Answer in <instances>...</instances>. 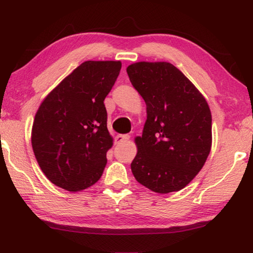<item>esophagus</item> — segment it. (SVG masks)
Wrapping results in <instances>:
<instances>
[{
    "instance_id": "obj_1",
    "label": "esophagus",
    "mask_w": 253,
    "mask_h": 253,
    "mask_svg": "<svg viewBox=\"0 0 253 253\" xmlns=\"http://www.w3.org/2000/svg\"><path fill=\"white\" fill-rule=\"evenodd\" d=\"M129 138H130L129 134H119V135H116L115 142L116 144H122V142H126L129 140Z\"/></svg>"
}]
</instances>
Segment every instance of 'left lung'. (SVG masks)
<instances>
[{"label":"left lung","mask_w":253,"mask_h":253,"mask_svg":"<svg viewBox=\"0 0 253 253\" xmlns=\"http://www.w3.org/2000/svg\"><path fill=\"white\" fill-rule=\"evenodd\" d=\"M133 87L146 102L137 155L131 163L135 180L155 193L186 187L202 169L211 151L212 119L203 94L167 61L127 66Z\"/></svg>","instance_id":"left-lung-1"}]
</instances>
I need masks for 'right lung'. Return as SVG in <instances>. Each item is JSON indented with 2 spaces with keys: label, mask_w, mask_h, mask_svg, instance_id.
Masks as SVG:
<instances>
[{
  "label": "right lung",
  "mask_w": 253,
  "mask_h": 253,
  "mask_svg": "<svg viewBox=\"0 0 253 253\" xmlns=\"http://www.w3.org/2000/svg\"><path fill=\"white\" fill-rule=\"evenodd\" d=\"M121 61H84L44 98L35 114L32 147L58 187L80 192L99 180L113 146L104 100Z\"/></svg>",
  "instance_id": "add662e5"
}]
</instances>
